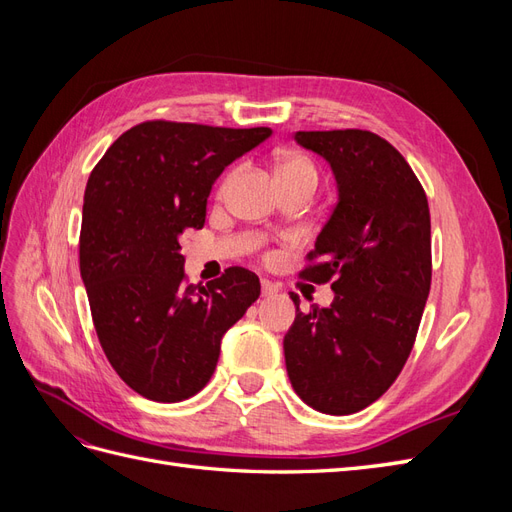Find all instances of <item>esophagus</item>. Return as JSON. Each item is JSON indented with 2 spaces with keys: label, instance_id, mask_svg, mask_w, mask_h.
Segmentation results:
<instances>
[{
  "label": "esophagus",
  "instance_id": "34e87169",
  "mask_svg": "<svg viewBox=\"0 0 512 512\" xmlns=\"http://www.w3.org/2000/svg\"><path fill=\"white\" fill-rule=\"evenodd\" d=\"M260 286H262V297H273V294L280 292V288H277V286H275L273 282H269V280H262Z\"/></svg>",
  "mask_w": 512,
  "mask_h": 512
}]
</instances>
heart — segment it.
<instances>
[{"label":"heart","instance_id":"obj_1","mask_svg":"<svg viewBox=\"0 0 512 512\" xmlns=\"http://www.w3.org/2000/svg\"><path fill=\"white\" fill-rule=\"evenodd\" d=\"M275 173H277V181H280V185L282 183H312L316 188L318 179H320L316 164L307 156H303V153H294V151H286V153H282V156H277ZM232 177H235V170L224 177L222 188H220L222 192L228 188Z\"/></svg>","mask_w":512,"mask_h":512}]
</instances>
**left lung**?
<instances>
[{
    "label": "left lung",
    "mask_w": 512,
    "mask_h": 512,
    "mask_svg": "<svg viewBox=\"0 0 512 512\" xmlns=\"http://www.w3.org/2000/svg\"><path fill=\"white\" fill-rule=\"evenodd\" d=\"M333 168L339 198L307 254L303 280L335 290L331 307L299 309L284 356L292 389L324 414L382 397L412 352L431 288V220L406 158L369 130L297 132Z\"/></svg>",
    "instance_id": "left-lung-1"
}]
</instances>
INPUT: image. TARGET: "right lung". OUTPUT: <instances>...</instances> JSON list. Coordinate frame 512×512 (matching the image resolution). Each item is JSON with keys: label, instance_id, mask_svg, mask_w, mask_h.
Returning <instances> with one entry per match:
<instances>
[{"label": "right lung", "instance_id": "1", "mask_svg": "<svg viewBox=\"0 0 512 512\" xmlns=\"http://www.w3.org/2000/svg\"><path fill=\"white\" fill-rule=\"evenodd\" d=\"M271 128L153 119L123 132L91 170L79 241L81 277L108 363L162 404L211 380L222 335L258 297V275L230 267L211 286L185 284L179 237L203 228L222 170Z\"/></svg>", "mask_w": 512, "mask_h": 512}]
</instances>
